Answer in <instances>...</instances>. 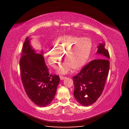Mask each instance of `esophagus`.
<instances>
[{
    "instance_id": "34e87169",
    "label": "esophagus",
    "mask_w": 129,
    "mask_h": 129,
    "mask_svg": "<svg viewBox=\"0 0 129 129\" xmlns=\"http://www.w3.org/2000/svg\"><path fill=\"white\" fill-rule=\"evenodd\" d=\"M66 77H64V76H60V80H63L64 79H66Z\"/></svg>"
}]
</instances>
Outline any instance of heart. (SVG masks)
Returning a JSON list of instances; mask_svg holds the SVG:
<instances>
[{
    "label": "heart",
    "instance_id": "b5f03b06",
    "mask_svg": "<svg viewBox=\"0 0 129 129\" xmlns=\"http://www.w3.org/2000/svg\"><path fill=\"white\" fill-rule=\"evenodd\" d=\"M54 49L47 50L45 56L48 63L56 68L64 55L66 60L57 70L60 74L71 73L73 68L80 69L85 64L92 48L89 38L71 36H63L54 42Z\"/></svg>",
    "mask_w": 129,
    "mask_h": 129
}]
</instances>
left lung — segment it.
I'll return each mask as SVG.
<instances>
[{"instance_id":"8db88e82","label":"left lung","mask_w":129,"mask_h":129,"mask_svg":"<svg viewBox=\"0 0 129 129\" xmlns=\"http://www.w3.org/2000/svg\"><path fill=\"white\" fill-rule=\"evenodd\" d=\"M104 47L105 43L99 44L96 54L105 58L91 61L73 77L74 97L82 106L94 103L103 92L110 67V56Z\"/></svg>"}]
</instances>
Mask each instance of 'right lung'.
<instances>
[{
	"instance_id": "1",
	"label": "right lung",
	"mask_w": 129,
	"mask_h": 129,
	"mask_svg": "<svg viewBox=\"0 0 129 129\" xmlns=\"http://www.w3.org/2000/svg\"><path fill=\"white\" fill-rule=\"evenodd\" d=\"M27 37L23 45L20 68L22 82L27 96L39 107L51 103L60 82L58 75H52L45 63L43 52L37 53Z\"/></svg>"
}]
</instances>
